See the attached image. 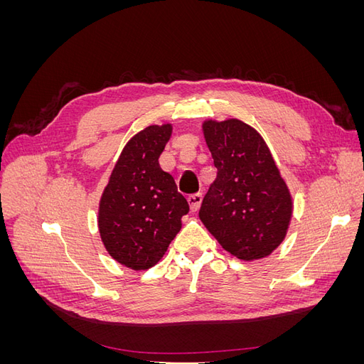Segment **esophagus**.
Listing matches in <instances>:
<instances>
[{
    "mask_svg": "<svg viewBox=\"0 0 364 364\" xmlns=\"http://www.w3.org/2000/svg\"><path fill=\"white\" fill-rule=\"evenodd\" d=\"M202 194L200 193H197V194H193V196H190L188 197V203H190V208H191V211L193 213H196L197 209L200 208V203H202Z\"/></svg>",
    "mask_w": 364,
    "mask_h": 364,
    "instance_id": "esophagus-1",
    "label": "esophagus"
}]
</instances>
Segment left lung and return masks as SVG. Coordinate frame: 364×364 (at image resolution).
Listing matches in <instances>:
<instances>
[{
    "label": "left lung",
    "mask_w": 364,
    "mask_h": 364,
    "mask_svg": "<svg viewBox=\"0 0 364 364\" xmlns=\"http://www.w3.org/2000/svg\"><path fill=\"white\" fill-rule=\"evenodd\" d=\"M203 135L217 178L203 197L200 220L234 257L270 255L287 234L293 202L266 141L240 119H209Z\"/></svg>",
    "instance_id": "left-lung-1"
}]
</instances>
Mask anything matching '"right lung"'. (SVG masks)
<instances>
[{
	"label": "right lung",
	"mask_w": 364,
	"mask_h": 364,
	"mask_svg": "<svg viewBox=\"0 0 364 364\" xmlns=\"http://www.w3.org/2000/svg\"><path fill=\"white\" fill-rule=\"evenodd\" d=\"M171 126H149L124 146L98 206L106 250L134 270H146L167 252L190 206L173 176L159 167Z\"/></svg>",
	"instance_id": "right-lung-1"
}]
</instances>
